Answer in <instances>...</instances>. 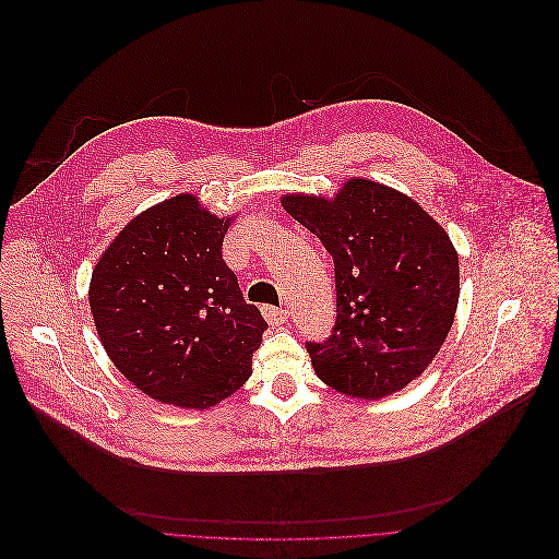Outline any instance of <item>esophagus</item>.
<instances>
[{"mask_svg": "<svg viewBox=\"0 0 559 559\" xmlns=\"http://www.w3.org/2000/svg\"><path fill=\"white\" fill-rule=\"evenodd\" d=\"M262 312H264L266 321H269V323H273V325H282V323H286V321H288V314H290L286 308H275V306H264V308H262Z\"/></svg>", "mask_w": 559, "mask_h": 559, "instance_id": "1", "label": "esophagus"}]
</instances>
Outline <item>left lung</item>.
<instances>
[{"label": "left lung", "instance_id": "1", "mask_svg": "<svg viewBox=\"0 0 559 559\" xmlns=\"http://www.w3.org/2000/svg\"><path fill=\"white\" fill-rule=\"evenodd\" d=\"M282 206L334 262L337 321L325 342L306 344L317 377L359 399L405 388L454 323L461 273L450 236L412 198L364 178L334 200L295 193Z\"/></svg>", "mask_w": 559, "mask_h": 559}]
</instances>
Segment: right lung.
<instances>
[{
  "label": "right lung",
  "instance_id": "obj_1",
  "mask_svg": "<svg viewBox=\"0 0 559 559\" xmlns=\"http://www.w3.org/2000/svg\"><path fill=\"white\" fill-rule=\"evenodd\" d=\"M229 225L180 193L134 217L92 271L107 357L160 403L204 409L253 372L269 323L222 260Z\"/></svg>",
  "mask_w": 559,
  "mask_h": 559
}]
</instances>
